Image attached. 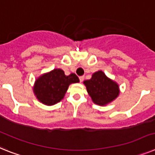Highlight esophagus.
I'll return each mask as SVG.
<instances>
[{
	"label": "esophagus",
	"mask_w": 155,
	"mask_h": 155,
	"mask_svg": "<svg viewBox=\"0 0 155 155\" xmlns=\"http://www.w3.org/2000/svg\"><path fill=\"white\" fill-rule=\"evenodd\" d=\"M84 76H80V81L81 82V83L83 81H84Z\"/></svg>",
	"instance_id": "34e87169"
}]
</instances>
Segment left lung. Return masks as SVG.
I'll list each match as a JSON object with an SVG mask.
<instances>
[{
	"label": "left lung",
	"instance_id": "left-lung-1",
	"mask_svg": "<svg viewBox=\"0 0 155 155\" xmlns=\"http://www.w3.org/2000/svg\"><path fill=\"white\" fill-rule=\"evenodd\" d=\"M92 102L100 106H106L119 96V84L109 78L102 70L92 74L91 78L84 81Z\"/></svg>",
	"mask_w": 155,
	"mask_h": 155
}]
</instances>
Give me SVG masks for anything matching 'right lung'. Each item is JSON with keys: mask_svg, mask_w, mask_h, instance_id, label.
Segmentation results:
<instances>
[{"mask_svg": "<svg viewBox=\"0 0 155 155\" xmlns=\"http://www.w3.org/2000/svg\"><path fill=\"white\" fill-rule=\"evenodd\" d=\"M79 82L80 80L75 74L65 75L62 69L54 68L36 79L33 92L41 103L53 106L63 99L70 84Z\"/></svg>", "mask_w": 155, "mask_h": 155, "instance_id": "obj_1", "label": "right lung"}]
</instances>
